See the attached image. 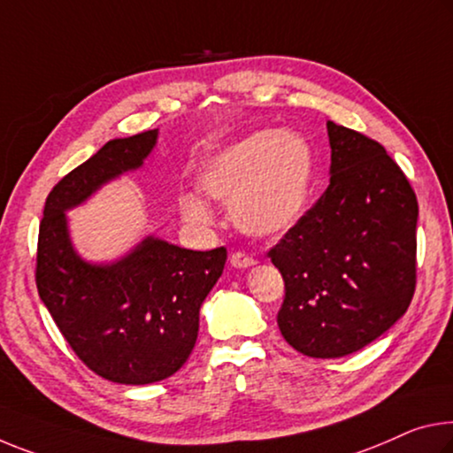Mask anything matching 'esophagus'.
<instances>
[{
	"label": "esophagus",
	"mask_w": 453,
	"mask_h": 453,
	"mask_svg": "<svg viewBox=\"0 0 453 453\" xmlns=\"http://www.w3.org/2000/svg\"><path fill=\"white\" fill-rule=\"evenodd\" d=\"M229 264L234 265V268H250V265H254L256 260L252 256L243 254V252H234L229 256Z\"/></svg>",
	"instance_id": "34e87169"
}]
</instances>
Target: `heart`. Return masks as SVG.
<instances>
[{"label": "heart", "instance_id": "1", "mask_svg": "<svg viewBox=\"0 0 453 453\" xmlns=\"http://www.w3.org/2000/svg\"><path fill=\"white\" fill-rule=\"evenodd\" d=\"M312 185V150L304 136L265 128L211 155L199 171L205 196L229 203L234 224L272 238L303 218ZM179 211L191 226L207 227L213 211L197 193L179 196Z\"/></svg>", "mask_w": 453, "mask_h": 453}]
</instances>
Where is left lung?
Instances as JSON below:
<instances>
[{"label": "left lung", "mask_w": 453, "mask_h": 453, "mask_svg": "<svg viewBox=\"0 0 453 453\" xmlns=\"http://www.w3.org/2000/svg\"><path fill=\"white\" fill-rule=\"evenodd\" d=\"M330 183L270 250L284 278L280 333L298 353L336 358L379 339L415 292L418 197L383 145L326 123Z\"/></svg>", "instance_id": "obj_1"}]
</instances>
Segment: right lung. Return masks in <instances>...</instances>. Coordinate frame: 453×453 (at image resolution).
Instances as JSON below:
<instances>
[{"mask_svg": "<svg viewBox=\"0 0 453 453\" xmlns=\"http://www.w3.org/2000/svg\"><path fill=\"white\" fill-rule=\"evenodd\" d=\"M159 131L112 139L50 191L40 221L35 286L78 358L123 385L163 381L188 361L199 308L218 282L226 248L193 252L147 235L111 264L82 260L66 211L103 185L142 167Z\"/></svg>", "mask_w": 453, "mask_h": 453, "instance_id": "1", "label": "right lung"}]
</instances>
